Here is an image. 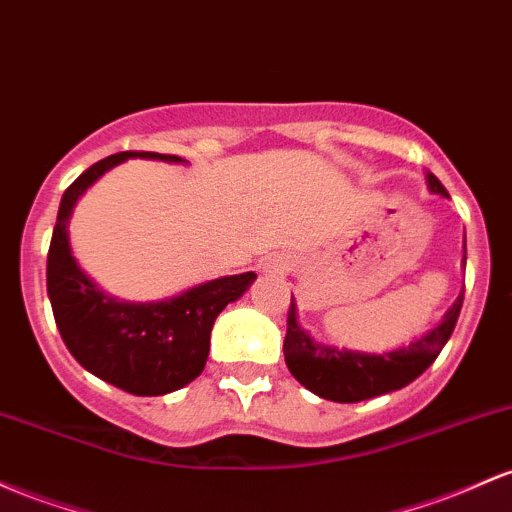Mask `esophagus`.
I'll list each match as a JSON object with an SVG mask.
<instances>
[{
  "label": "esophagus",
  "instance_id": "34e87169",
  "mask_svg": "<svg viewBox=\"0 0 512 512\" xmlns=\"http://www.w3.org/2000/svg\"><path fill=\"white\" fill-rule=\"evenodd\" d=\"M260 269H262V272H272V274L284 272L286 260H284V257H279V255H269V257H265V260L260 262Z\"/></svg>",
  "mask_w": 512,
  "mask_h": 512
}]
</instances>
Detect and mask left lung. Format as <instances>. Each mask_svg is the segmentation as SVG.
<instances>
[{"instance_id":"obj_1","label":"left lung","mask_w":512,"mask_h":512,"mask_svg":"<svg viewBox=\"0 0 512 512\" xmlns=\"http://www.w3.org/2000/svg\"><path fill=\"white\" fill-rule=\"evenodd\" d=\"M428 189L432 194L447 196L435 174H425ZM464 265H466V243H464ZM464 291H459L457 301L447 308L440 323H435L423 338L408 342L406 347H396L391 352H357L345 347L323 345L311 338L308 330L301 328L299 308L291 296L289 320H286L284 338V359L289 372L301 386L313 391L320 398H328L335 403H359L367 398L381 396L408 386L418 379L425 369L435 362L442 347L447 345L454 325H457L459 311H462Z\"/></svg>"}]
</instances>
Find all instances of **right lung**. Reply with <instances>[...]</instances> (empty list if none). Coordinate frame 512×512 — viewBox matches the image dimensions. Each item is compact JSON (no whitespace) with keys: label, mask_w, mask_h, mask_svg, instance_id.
<instances>
[{"label":"right lung","mask_w":512,"mask_h":512,"mask_svg":"<svg viewBox=\"0 0 512 512\" xmlns=\"http://www.w3.org/2000/svg\"><path fill=\"white\" fill-rule=\"evenodd\" d=\"M133 157L187 165L177 155L116 153L84 170L60 199L48 250V299L65 347L89 374L133 396H165L204 372L218 313L238 301L257 274L218 277L160 301H123L99 289L77 265L67 226L101 174Z\"/></svg>","instance_id":"obj_1"}]
</instances>
